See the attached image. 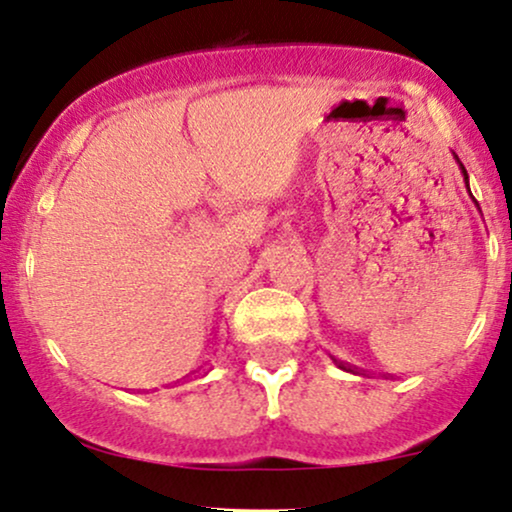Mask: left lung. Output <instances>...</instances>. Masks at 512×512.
<instances>
[{"mask_svg":"<svg viewBox=\"0 0 512 512\" xmlns=\"http://www.w3.org/2000/svg\"><path fill=\"white\" fill-rule=\"evenodd\" d=\"M458 160V158H456ZM458 165H461V163H458ZM461 170H463V179H465V186H468V172H465V167L461 165ZM468 191H470V186H468ZM340 368H345V371H352V368H349V366H345V364H340Z\"/></svg>","mask_w":512,"mask_h":512,"instance_id":"8db88e82","label":"left lung"}]
</instances>
